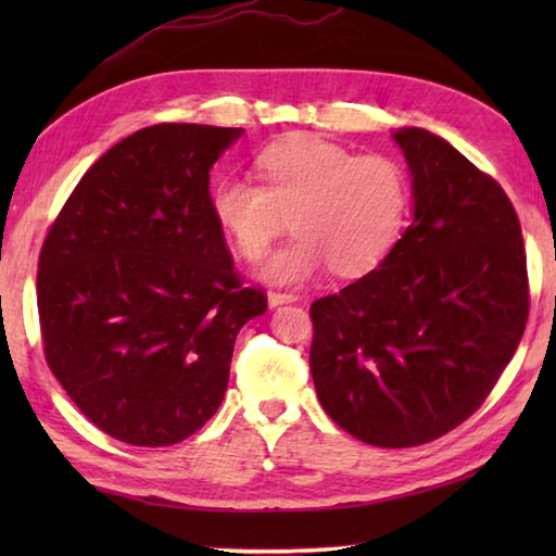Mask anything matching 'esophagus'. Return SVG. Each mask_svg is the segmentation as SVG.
Listing matches in <instances>:
<instances>
[{
    "mask_svg": "<svg viewBox=\"0 0 556 556\" xmlns=\"http://www.w3.org/2000/svg\"><path fill=\"white\" fill-rule=\"evenodd\" d=\"M267 301H269V306L291 304V301H299V294H294V291H269Z\"/></svg>",
    "mask_w": 556,
    "mask_h": 556,
    "instance_id": "esophagus-1",
    "label": "esophagus"
}]
</instances>
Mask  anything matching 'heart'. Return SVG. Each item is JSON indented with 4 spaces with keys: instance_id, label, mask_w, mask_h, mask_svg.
Here are the masks:
<instances>
[{
    "instance_id": "obj_1",
    "label": "heart",
    "mask_w": 556,
    "mask_h": 556,
    "mask_svg": "<svg viewBox=\"0 0 556 556\" xmlns=\"http://www.w3.org/2000/svg\"><path fill=\"white\" fill-rule=\"evenodd\" d=\"M260 181L225 176L213 186L211 208L242 257L269 250L289 218L296 238L271 255L262 275L301 285L328 265L336 275H365L400 240L409 205L404 168L380 154H355L316 135L265 147Z\"/></svg>"
}]
</instances>
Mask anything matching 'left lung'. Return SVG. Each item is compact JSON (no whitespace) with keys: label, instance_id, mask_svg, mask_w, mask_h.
<instances>
[{"label":"left lung","instance_id":"obj_1","mask_svg":"<svg viewBox=\"0 0 556 556\" xmlns=\"http://www.w3.org/2000/svg\"><path fill=\"white\" fill-rule=\"evenodd\" d=\"M412 172L414 220L378 269L316 299V394L365 444H429L473 414L520 345L527 255L501 184L444 139L394 135Z\"/></svg>","mask_w":556,"mask_h":556}]
</instances>
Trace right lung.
I'll return each instance as SVG.
<instances>
[{
    "mask_svg": "<svg viewBox=\"0 0 556 556\" xmlns=\"http://www.w3.org/2000/svg\"><path fill=\"white\" fill-rule=\"evenodd\" d=\"M238 127L162 122L108 149L46 232L43 355L86 417L131 446L199 431L228 390L235 338L267 312L211 208Z\"/></svg>",
    "mask_w": 556,
    "mask_h": 556,
    "instance_id": "1",
    "label": "right lung"
}]
</instances>
